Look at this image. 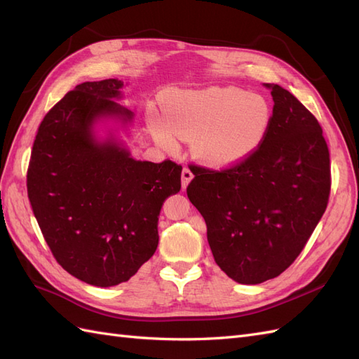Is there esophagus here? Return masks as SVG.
I'll use <instances>...</instances> for the list:
<instances>
[{
	"instance_id": "1",
	"label": "esophagus",
	"mask_w": 359,
	"mask_h": 359,
	"mask_svg": "<svg viewBox=\"0 0 359 359\" xmlns=\"http://www.w3.org/2000/svg\"><path fill=\"white\" fill-rule=\"evenodd\" d=\"M181 178H182V189H186L189 184H190V181L193 180V173H191V170L189 169V168H184L182 169V173H181Z\"/></svg>"
}]
</instances>
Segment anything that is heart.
<instances>
[{"label":"heart","mask_w":359,"mask_h":359,"mask_svg":"<svg viewBox=\"0 0 359 359\" xmlns=\"http://www.w3.org/2000/svg\"><path fill=\"white\" fill-rule=\"evenodd\" d=\"M151 111L149 132L163 147L191 140L203 165L227 169L252 157L268 136L273 111L265 97L236 86L177 90Z\"/></svg>","instance_id":"1"}]
</instances>
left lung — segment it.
<instances>
[{"label":"left lung","mask_w":359,"mask_h":359,"mask_svg":"<svg viewBox=\"0 0 359 359\" xmlns=\"http://www.w3.org/2000/svg\"><path fill=\"white\" fill-rule=\"evenodd\" d=\"M256 153L222 172L191 166L187 196L206 223L215 264L241 285L280 276L302 252L327 210L330 153L322 128L283 86Z\"/></svg>","instance_id":"1"}]
</instances>
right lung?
Masks as SVG:
<instances>
[{
  "instance_id": "add662e5",
  "label": "right lung",
  "mask_w": 359,
  "mask_h": 359,
  "mask_svg": "<svg viewBox=\"0 0 359 359\" xmlns=\"http://www.w3.org/2000/svg\"><path fill=\"white\" fill-rule=\"evenodd\" d=\"M119 79L83 82L43 118L27 189L43 236L73 277L111 287L133 277L158 245L163 202L181 190L177 163L132 157L135 114Z\"/></svg>"
}]
</instances>
